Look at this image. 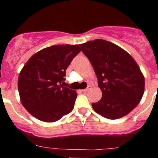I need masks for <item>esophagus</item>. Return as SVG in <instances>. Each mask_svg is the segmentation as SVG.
I'll list each match as a JSON object with an SVG mask.
<instances>
[{
	"label": "esophagus",
	"mask_w": 158,
	"mask_h": 158,
	"mask_svg": "<svg viewBox=\"0 0 158 158\" xmlns=\"http://www.w3.org/2000/svg\"><path fill=\"white\" fill-rule=\"evenodd\" d=\"M89 89H90V86H88V87H87V88H86V89H82V92H87V91L89 90Z\"/></svg>",
	"instance_id": "esophagus-1"
}]
</instances>
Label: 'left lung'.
<instances>
[{"mask_svg":"<svg viewBox=\"0 0 158 158\" xmlns=\"http://www.w3.org/2000/svg\"><path fill=\"white\" fill-rule=\"evenodd\" d=\"M97 75L102 98L92 107L97 114L118 119L132 111L142 99L145 81L139 66L126 51L97 39L79 44Z\"/></svg>","mask_w":158,"mask_h":158,"instance_id":"left-lung-1","label":"left lung"}]
</instances>
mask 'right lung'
Returning <instances> with one entry per match:
<instances>
[{"mask_svg": "<svg viewBox=\"0 0 158 158\" xmlns=\"http://www.w3.org/2000/svg\"><path fill=\"white\" fill-rule=\"evenodd\" d=\"M81 51L79 45H54L38 51L19 73V96L23 107L36 118L54 122L70 113L76 91L65 87L66 69Z\"/></svg>", "mask_w": 158, "mask_h": 158, "instance_id": "right-lung-1", "label": "right lung"}]
</instances>
